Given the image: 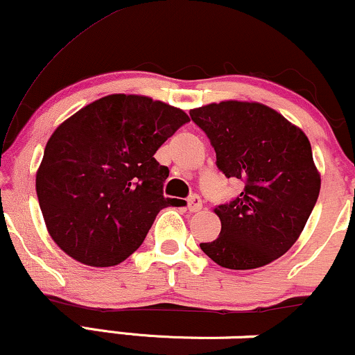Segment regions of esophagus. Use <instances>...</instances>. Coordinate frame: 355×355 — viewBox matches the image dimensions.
I'll return each instance as SVG.
<instances>
[{"label":"esophagus","instance_id":"esophagus-1","mask_svg":"<svg viewBox=\"0 0 355 355\" xmlns=\"http://www.w3.org/2000/svg\"><path fill=\"white\" fill-rule=\"evenodd\" d=\"M187 205H189L190 211H198V210H202L203 203H202V198L198 197V195H190L189 200H187Z\"/></svg>","mask_w":355,"mask_h":355}]
</instances>
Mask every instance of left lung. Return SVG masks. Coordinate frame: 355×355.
Listing matches in <instances>:
<instances>
[{
	"instance_id": "left-lung-1",
	"label": "left lung",
	"mask_w": 355,
	"mask_h": 355,
	"mask_svg": "<svg viewBox=\"0 0 355 355\" xmlns=\"http://www.w3.org/2000/svg\"><path fill=\"white\" fill-rule=\"evenodd\" d=\"M191 121L209 137L218 170L239 178V197L215 207L222 222L218 239L200 243L220 267H263L299 239L320 191L311 141L260 103L222 101L190 110Z\"/></svg>"
}]
</instances>
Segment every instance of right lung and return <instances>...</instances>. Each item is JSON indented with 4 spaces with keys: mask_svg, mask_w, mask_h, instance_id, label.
Wrapping results in <instances>:
<instances>
[{
    "mask_svg": "<svg viewBox=\"0 0 355 355\" xmlns=\"http://www.w3.org/2000/svg\"><path fill=\"white\" fill-rule=\"evenodd\" d=\"M182 110L138 95L93 101L55 130L36 173L44 223L64 254L112 267L144 243L164 197L168 168L153 155L189 123Z\"/></svg>",
    "mask_w": 355,
    "mask_h": 355,
    "instance_id": "obj_1",
    "label": "right lung"
}]
</instances>
